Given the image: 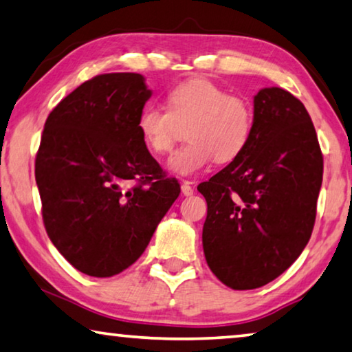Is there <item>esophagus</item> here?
Here are the masks:
<instances>
[{
	"label": "esophagus",
	"instance_id": "1",
	"mask_svg": "<svg viewBox=\"0 0 352 352\" xmlns=\"http://www.w3.org/2000/svg\"><path fill=\"white\" fill-rule=\"evenodd\" d=\"M191 185H192L191 182H183V183H182V192L185 194V196H191V194L194 192Z\"/></svg>",
	"mask_w": 352,
	"mask_h": 352
}]
</instances>
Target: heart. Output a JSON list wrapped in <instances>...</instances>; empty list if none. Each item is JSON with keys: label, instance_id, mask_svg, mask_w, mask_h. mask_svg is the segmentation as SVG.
I'll list each match as a JSON object with an SVG mask.
<instances>
[{"label": "heart", "instance_id": "b5f03b06", "mask_svg": "<svg viewBox=\"0 0 352 352\" xmlns=\"http://www.w3.org/2000/svg\"><path fill=\"white\" fill-rule=\"evenodd\" d=\"M169 110L146 104L138 115V131L146 148L164 155L180 139L186 126L188 142L170 156L167 167L190 177L208 166L234 161L248 145L254 126V109L243 96L229 94L207 77L178 83L167 94Z\"/></svg>", "mask_w": 352, "mask_h": 352}]
</instances>
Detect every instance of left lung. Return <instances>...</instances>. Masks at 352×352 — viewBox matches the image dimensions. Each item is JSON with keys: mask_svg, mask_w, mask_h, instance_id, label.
I'll return each mask as SVG.
<instances>
[{"mask_svg": "<svg viewBox=\"0 0 352 352\" xmlns=\"http://www.w3.org/2000/svg\"><path fill=\"white\" fill-rule=\"evenodd\" d=\"M322 167L305 106L283 88L259 90L246 148L197 186L204 254L219 281L256 289L289 269L311 237Z\"/></svg>", "mask_w": 352, "mask_h": 352, "instance_id": "obj_1", "label": "left lung"}]
</instances>
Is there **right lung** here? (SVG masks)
Listing matches in <instances>:
<instances>
[{
    "label": "right lung",
    "mask_w": 352,
    "mask_h": 352,
    "mask_svg": "<svg viewBox=\"0 0 352 352\" xmlns=\"http://www.w3.org/2000/svg\"><path fill=\"white\" fill-rule=\"evenodd\" d=\"M150 96L144 76L101 74L47 117L34 166L42 218L55 248L85 275L134 264L180 194L135 126Z\"/></svg>",
    "instance_id": "obj_1"
}]
</instances>
